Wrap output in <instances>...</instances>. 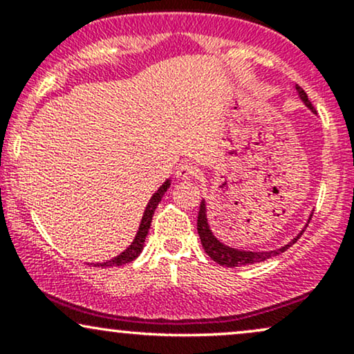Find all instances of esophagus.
Listing matches in <instances>:
<instances>
[{"label": "esophagus", "mask_w": 354, "mask_h": 354, "mask_svg": "<svg viewBox=\"0 0 354 354\" xmlns=\"http://www.w3.org/2000/svg\"><path fill=\"white\" fill-rule=\"evenodd\" d=\"M198 174V168L191 163H181L176 168V176L180 180H189V178H194Z\"/></svg>", "instance_id": "34e87169"}]
</instances>
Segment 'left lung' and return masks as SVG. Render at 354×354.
I'll return each instance as SVG.
<instances>
[{"label": "left lung", "mask_w": 354, "mask_h": 354, "mask_svg": "<svg viewBox=\"0 0 354 354\" xmlns=\"http://www.w3.org/2000/svg\"><path fill=\"white\" fill-rule=\"evenodd\" d=\"M296 89H298L299 98L303 100V103L306 104V106L310 108L313 113H316L315 108H313L311 101L308 100V95L304 93V89L299 86H296ZM198 234H200L201 245H203V248H205L206 254H208L213 261H216L218 265H221V266L234 268V266L253 265V263L265 261V259H270V258H273V256L281 254L283 251H286L288 248L298 241L299 236L303 234V231L293 239V241L288 243V245H284L279 248V250H274V251H243V250H236V248H230V246L223 245V243L219 241V239L214 238V234L211 233L209 225H208V218H206V203H205V200H203L200 205V213H198Z\"/></svg>", "instance_id": "8db88e82"}]
</instances>
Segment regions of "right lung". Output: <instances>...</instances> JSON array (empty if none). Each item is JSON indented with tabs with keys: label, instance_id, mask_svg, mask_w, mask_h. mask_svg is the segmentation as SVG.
Returning <instances> with one entry per match:
<instances>
[{
	"label": "right lung",
	"instance_id": "obj_1",
	"mask_svg": "<svg viewBox=\"0 0 354 354\" xmlns=\"http://www.w3.org/2000/svg\"><path fill=\"white\" fill-rule=\"evenodd\" d=\"M169 183H171V181L166 180L165 185H161V188L158 189L156 193H154L151 196V200H149L148 206H146V209H145L143 219H141L140 230H138L136 238H135V241L131 243V246H129L128 250H124L120 256H116V258L109 259V261H106V263H95L93 266H121V265H126V263H131L133 259H136L138 256H140L141 251H143L146 234H148L149 226H151V219H153L154 209H156V206L160 205L161 198H163L166 189L169 188Z\"/></svg>",
	"mask_w": 354,
	"mask_h": 354
}]
</instances>
